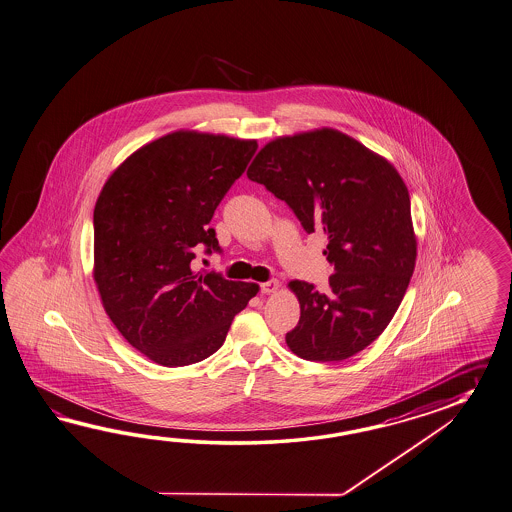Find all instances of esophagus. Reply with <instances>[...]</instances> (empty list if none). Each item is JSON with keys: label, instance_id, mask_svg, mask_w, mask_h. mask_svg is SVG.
<instances>
[{"label": "esophagus", "instance_id": "esophagus-1", "mask_svg": "<svg viewBox=\"0 0 512 512\" xmlns=\"http://www.w3.org/2000/svg\"><path fill=\"white\" fill-rule=\"evenodd\" d=\"M278 289V280H267V282H263L260 284V291H262L263 295H269V293H274Z\"/></svg>", "mask_w": 512, "mask_h": 512}]
</instances>
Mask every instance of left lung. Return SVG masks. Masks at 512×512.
Here are the masks:
<instances>
[{"label":"left lung","mask_w":512,"mask_h":512,"mask_svg":"<svg viewBox=\"0 0 512 512\" xmlns=\"http://www.w3.org/2000/svg\"><path fill=\"white\" fill-rule=\"evenodd\" d=\"M247 177L284 201L308 234L328 238V291L302 280L289 284L300 319L287 346L308 361L356 356L387 328L415 271L404 180L385 158L333 129L267 143Z\"/></svg>","instance_id":"left-lung-1"}]
</instances>
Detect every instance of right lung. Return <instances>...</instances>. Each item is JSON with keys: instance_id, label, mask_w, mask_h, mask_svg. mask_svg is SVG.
Listing matches in <instances>:
<instances>
[{"instance_id": "add662e5", "label": "right lung", "mask_w": 512, "mask_h": 512, "mask_svg": "<svg viewBox=\"0 0 512 512\" xmlns=\"http://www.w3.org/2000/svg\"><path fill=\"white\" fill-rule=\"evenodd\" d=\"M256 140L177 131L110 175L94 210V280L119 333L164 367L203 361L225 343L260 287L193 273L197 250L221 252L210 221Z\"/></svg>"}]
</instances>
